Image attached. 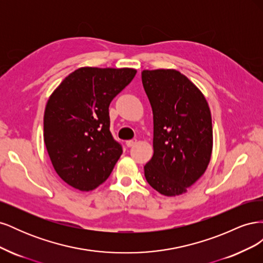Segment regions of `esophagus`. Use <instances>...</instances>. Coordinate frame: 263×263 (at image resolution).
I'll list each match as a JSON object with an SVG mask.
<instances>
[{"label": "esophagus", "mask_w": 263, "mask_h": 263, "mask_svg": "<svg viewBox=\"0 0 263 263\" xmlns=\"http://www.w3.org/2000/svg\"><path fill=\"white\" fill-rule=\"evenodd\" d=\"M137 144V140L136 139H133V140H127L126 141V146L128 147V148H130V147H134L135 145Z\"/></svg>", "instance_id": "34e87169"}]
</instances>
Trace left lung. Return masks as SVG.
<instances>
[{
	"instance_id": "left-lung-1",
	"label": "left lung",
	"mask_w": 263,
	"mask_h": 263,
	"mask_svg": "<svg viewBox=\"0 0 263 263\" xmlns=\"http://www.w3.org/2000/svg\"><path fill=\"white\" fill-rule=\"evenodd\" d=\"M141 80L154 114V156L144 168L146 180L162 195H181L203 176L211 160L208 101L174 69L144 70Z\"/></svg>"
}]
</instances>
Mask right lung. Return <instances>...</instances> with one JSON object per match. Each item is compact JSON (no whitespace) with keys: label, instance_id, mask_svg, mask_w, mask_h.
<instances>
[{"label":"right lung","instance_id":"1","mask_svg":"<svg viewBox=\"0 0 263 263\" xmlns=\"http://www.w3.org/2000/svg\"><path fill=\"white\" fill-rule=\"evenodd\" d=\"M137 71L132 68H79L47 102L44 141L58 176L80 191L102 184L121 157L109 132L108 106Z\"/></svg>","mask_w":263,"mask_h":263}]
</instances>
